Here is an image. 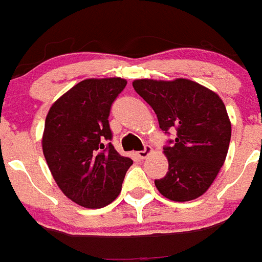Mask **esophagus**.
I'll return each instance as SVG.
<instances>
[{"label":"esophagus","mask_w":262,"mask_h":262,"mask_svg":"<svg viewBox=\"0 0 262 262\" xmlns=\"http://www.w3.org/2000/svg\"><path fill=\"white\" fill-rule=\"evenodd\" d=\"M150 150H152V148H150V146H148V144H147V146H144L143 149L139 150L138 156H139V157H141V158H146L147 156L150 153Z\"/></svg>","instance_id":"1"}]
</instances>
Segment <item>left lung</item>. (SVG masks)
Returning <instances> with one entry per match:
<instances>
[{
  "instance_id": "obj_1",
  "label": "left lung",
  "mask_w": 262,
  "mask_h": 262,
  "mask_svg": "<svg viewBox=\"0 0 262 262\" xmlns=\"http://www.w3.org/2000/svg\"><path fill=\"white\" fill-rule=\"evenodd\" d=\"M137 94L150 105L160 128L176 138L163 147L168 171L155 180L158 191L173 202L204 194L223 166L231 141V121L215 92L194 81L136 80Z\"/></svg>"
}]
</instances>
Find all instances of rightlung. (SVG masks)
I'll use <instances>...</instances> for the list:
<instances>
[{"label":"right lung","mask_w":262,"mask_h":262,"mask_svg":"<svg viewBox=\"0 0 262 262\" xmlns=\"http://www.w3.org/2000/svg\"><path fill=\"white\" fill-rule=\"evenodd\" d=\"M123 78H90L66 92L50 107L43 153L63 194L84 208H102L115 200L133 165L112 144L109 115L125 89Z\"/></svg>","instance_id":"right-lung-1"}]
</instances>
